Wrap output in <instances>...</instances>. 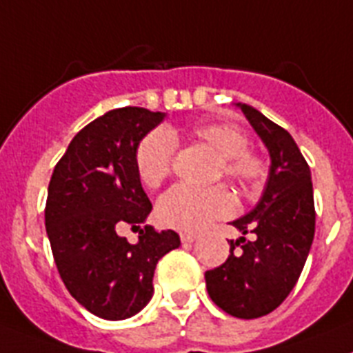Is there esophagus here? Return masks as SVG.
Here are the masks:
<instances>
[{
  "mask_svg": "<svg viewBox=\"0 0 353 353\" xmlns=\"http://www.w3.org/2000/svg\"><path fill=\"white\" fill-rule=\"evenodd\" d=\"M180 241H182V243H192V241H196V234H191V232H182V234H180Z\"/></svg>",
  "mask_w": 353,
  "mask_h": 353,
  "instance_id": "obj_1",
  "label": "esophagus"
}]
</instances>
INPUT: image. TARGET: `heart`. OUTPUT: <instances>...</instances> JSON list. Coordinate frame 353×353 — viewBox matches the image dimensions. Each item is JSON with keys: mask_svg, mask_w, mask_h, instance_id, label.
Instances as JSON below:
<instances>
[{"mask_svg": "<svg viewBox=\"0 0 353 353\" xmlns=\"http://www.w3.org/2000/svg\"><path fill=\"white\" fill-rule=\"evenodd\" d=\"M189 135L221 157V171L243 189L257 188L266 179V162L248 152V137L239 128L223 123H198ZM176 139L168 128H155L135 150V170L148 188H159L173 168ZM234 200L223 185L194 188L174 185L159 200L157 214L164 225L185 232L205 228L210 221L227 218Z\"/></svg>", "mask_w": 353, "mask_h": 353, "instance_id": "1", "label": "heart"}]
</instances>
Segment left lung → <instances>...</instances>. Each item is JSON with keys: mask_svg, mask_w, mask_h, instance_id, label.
Here are the masks:
<instances>
[{"mask_svg": "<svg viewBox=\"0 0 353 353\" xmlns=\"http://www.w3.org/2000/svg\"><path fill=\"white\" fill-rule=\"evenodd\" d=\"M237 107L270 152V174L255 209L232 221L243 237L230 241V255L205 271V282L219 309L254 320L275 311L298 282L314 239L316 212L311 170L291 134L257 108ZM246 233L254 239L246 241Z\"/></svg>", "mask_w": 353, "mask_h": 353, "instance_id": "1", "label": "left lung"}]
</instances>
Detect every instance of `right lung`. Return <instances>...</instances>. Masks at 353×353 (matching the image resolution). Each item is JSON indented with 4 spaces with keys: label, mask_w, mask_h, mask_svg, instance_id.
Segmentation results:
<instances>
[{
    "label": "right lung",
    "mask_w": 353,
    "mask_h": 353,
    "mask_svg": "<svg viewBox=\"0 0 353 353\" xmlns=\"http://www.w3.org/2000/svg\"><path fill=\"white\" fill-rule=\"evenodd\" d=\"M165 117L143 107L108 110L83 126L55 165L44 218L60 279L103 320H126L153 294L159 259L179 248L173 230L144 225L152 203L135 170V150ZM140 230L132 245L125 228Z\"/></svg>",
    "instance_id": "add662e5"
}]
</instances>
